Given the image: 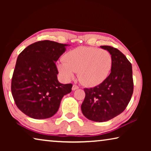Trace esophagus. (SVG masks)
<instances>
[{"instance_id": "obj_1", "label": "esophagus", "mask_w": 151, "mask_h": 151, "mask_svg": "<svg viewBox=\"0 0 151 151\" xmlns=\"http://www.w3.org/2000/svg\"><path fill=\"white\" fill-rule=\"evenodd\" d=\"M78 88V86H77L76 85H73V88H72V90L73 91H75L76 89Z\"/></svg>"}]
</instances>
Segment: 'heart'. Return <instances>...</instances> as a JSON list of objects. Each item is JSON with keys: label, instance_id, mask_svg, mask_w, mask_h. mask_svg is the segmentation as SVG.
<instances>
[{"label": "heart", "instance_id": "b5f03b06", "mask_svg": "<svg viewBox=\"0 0 151 151\" xmlns=\"http://www.w3.org/2000/svg\"><path fill=\"white\" fill-rule=\"evenodd\" d=\"M64 62L58 64L60 73L66 80H71L78 73V77L86 86H94L106 80L112 66V57L105 49L78 47L64 55Z\"/></svg>", "mask_w": 151, "mask_h": 151}]
</instances>
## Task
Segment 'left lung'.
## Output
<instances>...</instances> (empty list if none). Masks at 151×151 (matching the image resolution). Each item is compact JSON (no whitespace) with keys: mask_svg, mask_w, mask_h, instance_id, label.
I'll return each instance as SVG.
<instances>
[{"mask_svg":"<svg viewBox=\"0 0 151 151\" xmlns=\"http://www.w3.org/2000/svg\"><path fill=\"white\" fill-rule=\"evenodd\" d=\"M112 57L111 73L100 85L85 88L81 105L84 116L91 121L105 122L118 116L127 108L133 93L131 63L119 50L101 46Z\"/></svg>","mask_w":151,"mask_h":151,"instance_id":"left-lung-1","label":"left lung"}]
</instances>
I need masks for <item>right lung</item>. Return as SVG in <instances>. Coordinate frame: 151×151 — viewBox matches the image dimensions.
Here are the masks:
<instances>
[{"instance_id": "1", "label": "right lung", "mask_w": 151, "mask_h": 151, "mask_svg": "<svg viewBox=\"0 0 151 151\" xmlns=\"http://www.w3.org/2000/svg\"><path fill=\"white\" fill-rule=\"evenodd\" d=\"M68 45L41 40L20 53L12 75L11 92L15 104L26 115L35 119L52 116L61 99L72 91V84L60 83L55 62Z\"/></svg>"}]
</instances>
